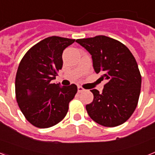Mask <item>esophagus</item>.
I'll return each instance as SVG.
<instances>
[{"label": "esophagus", "mask_w": 155, "mask_h": 155, "mask_svg": "<svg viewBox=\"0 0 155 155\" xmlns=\"http://www.w3.org/2000/svg\"><path fill=\"white\" fill-rule=\"evenodd\" d=\"M78 91L79 93H81V92H83V91H84L85 90H84V88H83L82 87H81V86H78Z\"/></svg>", "instance_id": "esophagus-1"}]
</instances>
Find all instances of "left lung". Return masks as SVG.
Returning a JSON list of instances; mask_svg holds the SVG:
<instances>
[{"label":"left lung","mask_w":155,"mask_h":155,"mask_svg":"<svg viewBox=\"0 0 155 155\" xmlns=\"http://www.w3.org/2000/svg\"><path fill=\"white\" fill-rule=\"evenodd\" d=\"M91 55L93 68L106 81L102 93L91 90L94 95L86 110L100 125L114 127L128 120L139 100L141 75L137 63L128 48L120 41L105 35L77 39Z\"/></svg>","instance_id":"8db88e82"}]
</instances>
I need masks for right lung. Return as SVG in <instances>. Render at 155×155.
<instances>
[{
    "instance_id": "right-lung-1",
    "label": "right lung",
    "mask_w": 155,
    "mask_h": 155,
    "mask_svg": "<svg viewBox=\"0 0 155 155\" xmlns=\"http://www.w3.org/2000/svg\"><path fill=\"white\" fill-rule=\"evenodd\" d=\"M75 39L50 36L28 50L19 64L15 78L18 105L25 119L39 128L56 125L68 113L69 102L74 98V84H51L63 67L64 49Z\"/></svg>"
}]
</instances>
